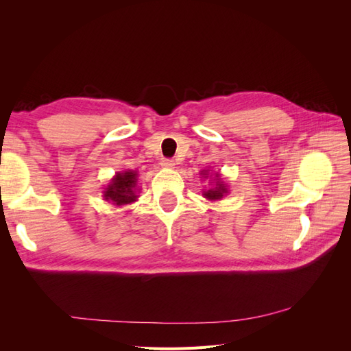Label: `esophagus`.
<instances>
[{"label": "esophagus", "mask_w": 351, "mask_h": 351, "mask_svg": "<svg viewBox=\"0 0 351 351\" xmlns=\"http://www.w3.org/2000/svg\"><path fill=\"white\" fill-rule=\"evenodd\" d=\"M176 162L173 161V159H168V158H162L161 159V167L162 168H174Z\"/></svg>", "instance_id": "34e87169"}]
</instances>
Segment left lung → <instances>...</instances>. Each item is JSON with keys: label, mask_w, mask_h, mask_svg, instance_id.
Returning <instances> with one entry per match:
<instances>
[{"label": "left lung", "mask_w": 351, "mask_h": 351, "mask_svg": "<svg viewBox=\"0 0 351 351\" xmlns=\"http://www.w3.org/2000/svg\"><path fill=\"white\" fill-rule=\"evenodd\" d=\"M204 176H208L206 173V169H204ZM215 187L214 189H209V190H205L204 192V196L206 197V199H209V200H219L222 196L224 195H227L228 193V189H227V186L224 184V182H222V180L219 178V176L218 174H215Z\"/></svg>", "instance_id": "1"}]
</instances>
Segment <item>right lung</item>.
I'll return each mask as SVG.
<instances>
[{
    "label": "right lung",
    "mask_w": 351,
    "mask_h": 351,
    "mask_svg": "<svg viewBox=\"0 0 351 351\" xmlns=\"http://www.w3.org/2000/svg\"><path fill=\"white\" fill-rule=\"evenodd\" d=\"M137 173L127 169L123 173H117L111 183L105 187L104 197L111 200L114 205H127L137 199Z\"/></svg>",
    "instance_id": "right-lung-1"
}]
</instances>
